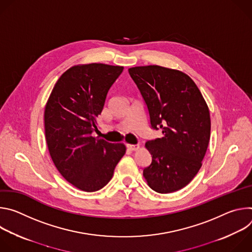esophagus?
<instances>
[{
    "label": "esophagus",
    "instance_id": "1",
    "mask_svg": "<svg viewBox=\"0 0 252 252\" xmlns=\"http://www.w3.org/2000/svg\"><path fill=\"white\" fill-rule=\"evenodd\" d=\"M126 148L129 151H136L139 148V145H130V143H126Z\"/></svg>",
    "mask_w": 252,
    "mask_h": 252
}]
</instances>
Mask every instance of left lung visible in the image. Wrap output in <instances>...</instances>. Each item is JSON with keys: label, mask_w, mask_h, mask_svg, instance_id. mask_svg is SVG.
<instances>
[{"label": "left lung", "mask_w": 252, "mask_h": 252, "mask_svg": "<svg viewBox=\"0 0 252 252\" xmlns=\"http://www.w3.org/2000/svg\"><path fill=\"white\" fill-rule=\"evenodd\" d=\"M145 99L152 127L162 135L146 142L152 163L143 169L149 187L169 193L188 186L202 165L210 138L207 103L184 71L157 64L128 68Z\"/></svg>", "instance_id": "1"}]
</instances>
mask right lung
<instances>
[{"mask_svg": "<svg viewBox=\"0 0 252 252\" xmlns=\"http://www.w3.org/2000/svg\"><path fill=\"white\" fill-rule=\"evenodd\" d=\"M124 66L77 64L56 83L45 106V134L50 156L63 177L92 192L109 183L126 154L124 143L92 136L105 97Z\"/></svg>", "mask_w": 252, "mask_h": 252, "instance_id": "add662e5", "label": "right lung"}]
</instances>
